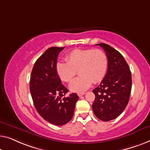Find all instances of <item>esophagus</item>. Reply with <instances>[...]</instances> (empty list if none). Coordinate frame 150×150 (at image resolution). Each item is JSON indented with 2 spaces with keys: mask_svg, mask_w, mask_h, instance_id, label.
I'll use <instances>...</instances> for the list:
<instances>
[{
  "mask_svg": "<svg viewBox=\"0 0 150 150\" xmlns=\"http://www.w3.org/2000/svg\"><path fill=\"white\" fill-rule=\"evenodd\" d=\"M84 94H85V92H79V93H77V95L79 96H81L84 95Z\"/></svg>",
  "mask_w": 150,
  "mask_h": 150,
  "instance_id": "obj_1",
  "label": "esophagus"
}]
</instances>
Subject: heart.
Instances as JSON below:
<instances>
[{"label":"heart","mask_w":150,"mask_h":150,"mask_svg":"<svg viewBox=\"0 0 150 150\" xmlns=\"http://www.w3.org/2000/svg\"><path fill=\"white\" fill-rule=\"evenodd\" d=\"M67 62L56 64V73L64 82H71L77 74L80 75L71 82L69 88L75 92H83L104 79L108 68V58L101 50L75 49L67 54Z\"/></svg>","instance_id":"heart-1"}]
</instances>
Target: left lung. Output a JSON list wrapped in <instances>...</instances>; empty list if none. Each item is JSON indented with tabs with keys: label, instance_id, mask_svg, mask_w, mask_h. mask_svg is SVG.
Instances as JSON below:
<instances>
[{
	"label": "left lung",
	"instance_id": "obj_1",
	"mask_svg": "<svg viewBox=\"0 0 150 150\" xmlns=\"http://www.w3.org/2000/svg\"><path fill=\"white\" fill-rule=\"evenodd\" d=\"M96 45L105 50L108 68L100 85L92 90L95 94L92 109L99 120L107 122L119 116L127 106L132 88L131 73L119 52L107 44Z\"/></svg>",
	"mask_w": 150,
	"mask_h": 150
}]
</instances>
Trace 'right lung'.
Instances as JSON below:
<instances>
[{
    "label": "right lung",
    "instance_id": "add662e5",
    "mask_svg": "<svg viewBox=\"0 0 150 150\" xmlns=\"http://www.w3.org/2000/svg\"><path fill=\"white\" fill-rule=\"evenodd\" d=\"M64 47L47 49L36 61L31 72L30 91L36 109L44 120L56 126H62L72 119L79 96H66L69 90L57 75L58 54Z\"/></svg>",
    "mask_w": 150,
    "mask_h": 150
}]
</instances>
